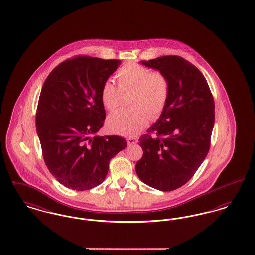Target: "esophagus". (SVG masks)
I'll return each mask as SVG.
<instances>
[{
  "label": "esophagus",
  "instance_id": "obj_1",
  "mask_svg": "<svg viewBox=\"0 0 255 255\" xmlns=\"http://www.w3.org/2000/svg\"><path fill=\"white\" fill-rule=\"evenodd\" d=\"M137 142V138L136 137H134V136H129V137H127V143H128V145H133V144H135Z\"/></svg>",
  "mask_w": 255,
  "mask_h": 255
}]
</instances>
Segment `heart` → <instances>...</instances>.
I'll return each mask as SVG.
<instances>
[{
	"instance_id": "obj_1",
	"label": "heart",
	"mask_w": 255,
	"mask_h": 255,
	"mask_svg": "<svg viewBox=\"0 0 255 255\" xmlns=\"http://www.w3.org/2000/svg\"><path fill=\"white\" fill-rule=\"evenodd\" d=\"M118 87L106 80L100 89V99L109 112H115L121 104V94L130 93V106L112 115L108 120L109 129L117 134L135 135L143 130L148 120L158 119L165 111L169 98V82L160 71H151L138 63H127L116 74Z\"/></svg>"
}]
</instances>
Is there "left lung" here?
I'll return each instance as SVG.
<instances>
[{"mask_svg":"<svg viewBox=\"0 0 255 255\" xmlns=\"http://www.w3.org/2000/svg\"><path fill=\"white\" fill-rule=\"evenodd\" d=\"M141 62L164 73L170 90L165 111L138 139L143 155L135 171L146 185L169 192L185 185L205 160L215 102L206 79L190 61L164 56Z\"/></svg>","mask_w":255,"mask_h":255,"instance_id":"1","label":"left lung"}]
</instances>
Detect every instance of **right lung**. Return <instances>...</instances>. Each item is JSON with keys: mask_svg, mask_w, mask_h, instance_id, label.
<instances>
[{"mask_svg": "<svg viewBox=\"0 0 255 255\" xmlns=\"http://www.w3.org/2000/svg\"><path fill=\"white\" fill-rule=\"evenodd\" d=\"M121 60L77 56L48 75L36 109V132L49 171L68 189L87 191L106 178L113 157L126 148L120 135H94L106 119L100 89Z\"/></svg>", "mask_w": 255, "mask_h": 255, "instance_id": "add662e5", "label": "right lung"}]
</instances>
